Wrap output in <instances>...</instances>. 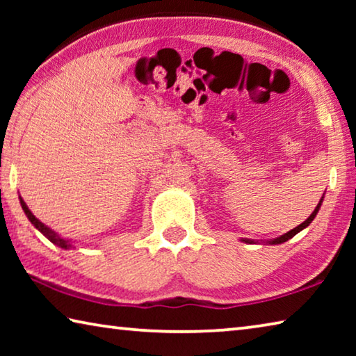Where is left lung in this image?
Returning <instances> with one entry per match:
<instances>
[{
  "label": "left lung",
  "mask_w": 356,
  "mask_h": 356,
  "mask_svg": "<svg viewBox=\"0 0 356 356\" xmlns=\"http://www.w3.org/2000/svg\"><path fill=\"white\" fill-rule=\"evenodd\" d=\"M321 204H322V200H321V202H318V204H317V207H316V210H314V212H312V213L309 215V218H308V220H306V221H303V222H301V225H300V226H297V227H293V229H292V231H289L287 234H284V236H281V237H278V238H275V240H272V242H270V243H273V245H278V243H284V242H287V240H289V238H292V237L295 236V234H298V232L301 231V229H305L306 226H309V225H311V221L316 218V215H317V212H318V209H321ZM243 242H246V243H252V240H243Z\"/></svg>",
  "instance_id": "8db88e82"
}]
</instances>
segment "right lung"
<instances>
[{
	"label": "right lung",
	"mask_w": 356,
	"mask_h": 356,
	"mask_svg": "<svg viewBox=\"0 0 356 356\" xmlns=\"http://www.w3.org/2000/svg\"><path fill=\"white\" fill-rule=\"evenodd\" d=\"M20 204H22V209H23V212L26 213V216H28V220L33 222V225L35 226V229H39V231L44 234V236L50 240L51 243H55V245H58V246H61V248H64V250H69L70 248V242L69 240H65V238H61L59 236H56V232H53L50 227H47L44 222H40L38 218H35V216L31 213V210L28 209V206L25 204V201L22 200L20 197Z\"/></svg>",
	"instance_id": "right-lung-1"
}]
</instances>
